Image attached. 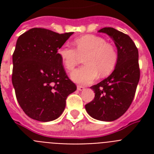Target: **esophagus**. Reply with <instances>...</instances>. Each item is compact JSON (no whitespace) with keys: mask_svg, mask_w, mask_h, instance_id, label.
<instances>
[{"mask_svg":"<svg viewBox=\"0 0 154 154\" xmlns=\"http://www.w3.org/2000/svg\"><path fill=\"white\" fill-rule=\"evenodd\" d=\"M77 89H78L79 91H83L85 89V87L82 86V85H77Z\"/></svg>","mask_w":154,"mask_h":154,"instance_id":"esophagus-1","label":"esophagus"}]
</instances>
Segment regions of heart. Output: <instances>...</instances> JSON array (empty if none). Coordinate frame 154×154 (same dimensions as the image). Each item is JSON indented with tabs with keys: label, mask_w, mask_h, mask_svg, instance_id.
I'll use <instances>...</instances> for the list:
<instances>
[{
	"label": "heart",
	"mask_w": 154,
	"mask_h": 154,
	"mask_svg": "<svg viewBox=\"0 0 154 154\" xmlns=\"http://www.w3.org/2000/svg\"><path fill=\"white\" fill-rule=\"evenodd\" d=\"M76 49L63 45L57 50V54L65 69L71 71L79 61L80 55H85L86 65L74 70L71 78L76 83L90 84L98 77L106 76L114 69L117 61V53L112 45L105 42L101 37L87 34L74 40Z\"/></svg>",
	"instance_id": "obj_1"
}]
</instances>
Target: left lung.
Here are the masks:
<instances>
[{"mask_svg":"<svg viewBox=\"0 0 154 154\" xmlns=\"http://www.w3.org/2000/svg\"><path fill=\"white\" fill-rule=\"evenodd\" d=\"M107 34L117 49V61L111 74L91 89L94 99L85 105L88 114L102 122H112L122 117L134 100L140 79L138 50L133 40L113 28L98 31Z\"/></svg>","mask_w":154,"mask_h":154,"instance_id":"8db88e82","label":"left lung"}]
</instances>
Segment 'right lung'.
Listing matches in <instances>:
<instances>
[{
  "label": "right lung",
  "mask_w": 154,
  "mask_h": 154,
  "mask_svg": "<svg viewBox=\"0 0 154 154\" xmlns=\"http://www.w3.org/2000/svg\"><path fill=\"white\" fill-rule=\"evenodd\" d=\"M72 33L33 28L18 37L12 82L19 105L32 119L47 122L58 118L67 97L77 89L57 54Z\"/></svg>",
  "instance_id": "add662e5"
}]
</instances>
